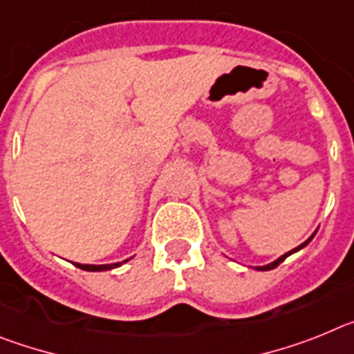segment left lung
Wrapping results in <instances>:
<instances>
[{
	"label": "left lung",
	"instance_id": "left-lung-1",
	"mask_svg": "<svg viewBox=\"0 0 354 354\" xmlns=\"http://www.w3.org/2000/svg\"><path fill=\"white\" fill-rule=\"evenodd\" d=\"M315 233H317V230H315V232H313V233H312V235H310V236H308V239H306V241H305V242H303V244H301V245H297V248H294V250H290V251H288V253L281 254V257H279V258H276L274 262H270V263H267V266H260V267H254V269H257V270H270V269H274V267H278V266H279V263L283 262L285 258H287V257H290V254H294V253H297V251H299V250H303V248H306V245H308V244H310V241H312L313 236H315Z\"/></svg>",
	"mask_w": 354,
	"mask_h": 354
}]
</instances>
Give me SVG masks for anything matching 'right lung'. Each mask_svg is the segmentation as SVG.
<instances>
[{
  "instance_id": "1",
  "label": "right lung",
  "mask_w": 354,
  "mask_h": 354,
  "mask_svg": "<svg viewBox=\"0 0 354 354\" xmlns=\"http://www.w3.org/2000/svg\"><path fill=\"white\" fill-rule=\"evenodd\" d=\"M128 260H131V258H128ZM128 260H122V262H115V263H104V266H92V263H75L76 267H80V269L84 270H91V272H100V270H110V269H115V267H121L122 263H126Z\"/></svg>"
}]
</instances>
